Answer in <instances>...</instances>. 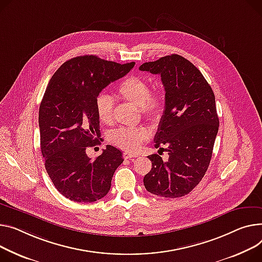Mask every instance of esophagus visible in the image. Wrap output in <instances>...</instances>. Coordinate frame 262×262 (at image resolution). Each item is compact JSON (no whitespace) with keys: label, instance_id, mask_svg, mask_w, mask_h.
I'll list each match as a JSON object with an SVG mask.
<instances>
[{"label":"esophagus","instance_id":"1","mask_svg":"<svg viewBox=\"0 0 262 262\" xmlns=\"http://www.w3.org/2000/svg\"><path fill=\"white\" fill-rule=\"evenodd\" d=\"M134 157H137V155L128 152V151H124L123 152V158L124 159H130V158H134Z\"/></svg>","mask_w":262,"mask_h":262}]
</instances>
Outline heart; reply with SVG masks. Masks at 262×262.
I'll list each match as a JSON object with an SVG mask.
<instances>
[{"label":"heart","instance_id":"heart-1","mask_svg":"<svg viewBox=\"0 0 262 262\" xmlns=\"http://www.w3.org/2000/svg\"><path fill=\"white\" fill-rule=\"evenodd\" d=\"M118 95L125 101L139 106V111L152 122H158L164 113V100L160 93L149 92L147 81L139 76H127L118 86ZM99 119L110 123L114 118V101L106 94H99L95 101ZM148 130L143 127H122L113 132L111 142L125 150L135 151L146 140Z\"/></svg>","mask_w":262,"mask_h":262}]
</instances>
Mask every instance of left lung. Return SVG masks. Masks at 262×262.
Returning a JSON list of instances; mask_svg holds the SVG:
<instances>
[{"instance_id":"left-lung-1","label":"left lung","mask_w":262,"mask_h":262,"mask_svg":"<svg viewBox=\"0 0 262 262\" xmlns=\"http://www.w3.org/2000/svg\"><path fill=\"white\" fill-rule=\"evenodd\" d=\"M139 69L160 75L165 90L164 113L155 147L166 145L168 159L148 156L151 169L144 176L149 193L179 198L201 181L210 165L219 128L215 95L199 69L179 55L143 63Z\"/></svg>"}]
</instances>
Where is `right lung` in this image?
Segmentation results:
<instances>
[{"label": "right lung", "mask_w": 262, "mask_h": 262, "mask_svg": "<svg viewBox=\"0 0 262 262\" xmlns=\"http://www.w3.org/2000/svg\"><path fill=\"white\" fill-rule=\"evenodd\" d=\"M97 56L76 57L63 63L51 77L39 110L41 151L45 168L60 193L76 202H94L111 189L122 152L107 145L92 160L87 147L100 139L95 101L105 87L134 67Z\"/></svg>", "instance_id": "obj_1"}]
</instances>
